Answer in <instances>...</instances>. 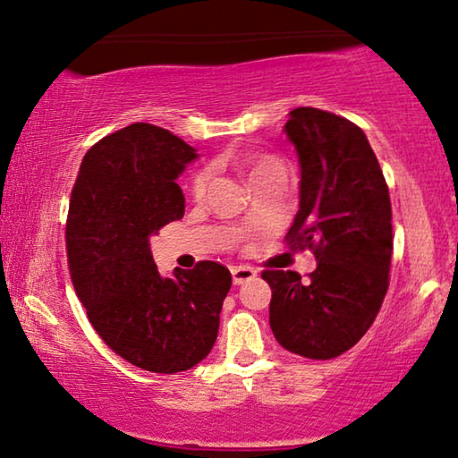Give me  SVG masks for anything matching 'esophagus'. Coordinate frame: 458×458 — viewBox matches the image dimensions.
Wrapping results in <instances>:
<instances>
[{"instance_id":"esophagus-1","label":"esophagus","mask_w":458,"mask_h":458,"mask_svg":"<svg viewBox=\"0 0 458 458\" xmlns=\"http://www.w3.org/2000/svg\"><path fill=\"white\" fill-rule=\"evenodd\" d=\"M232 272V282H234V284L238 286V284H242V282H249V280H253L255 276H257V272L253 267H247V266H234L230 269Z\"/></svg>"}]
</instances>
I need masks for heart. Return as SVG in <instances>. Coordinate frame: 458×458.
I'll list each match as a JSON object with an SVG mask.
<instances>
[{"label": "heart", "instance_id": "obj_1", "mask_svg": "<svg viewBox=\"0 0 458 458\" xmlns=\"http://www.w3.org/2000/svg\"><path fill=\"white\" fill-rule=\"evenodd\" d=\"M242 167L247 170L250 184L257 182V180L266 178V176H272V174H284V164H282L278 157H269V156L242 159ZM209 176L211 174L208 167H203V170L192 174V178H191L192 197L201 199L205 195V191H208V184H209Z\"/></svg>", "mask_w": 458, "mask_h": 458}]
</instances>
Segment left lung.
<instances>
[{
    "mask_svg": "<svg viewBox=\"0 0 458 458\" xmlns=\"http://www.w3.org/2000/svg\"><path fill=\"white\" fill-rule=\"evenodd\" d=\"M284 124L301 165L299 211L288 244L313 249L318 267L267 269L269 326L286 351L334 359L369 330L388 291L392 208L369 140L336 114L296 107Z\"/></svg>",
    "mask_w": 458,
    "mask_h": 458,
    "instance_id": "8db88e82",
    "label": "left lung"
}]
</instances>
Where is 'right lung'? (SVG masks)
<instances>
[{"label": "right lung", "instance_id": "right-lung-1", "mask_svg": "<svg viewBox=\"0 0 458 458\" xmlns=\"http://www.w3.org/2000/svg\"><path fill=\"white\" fill-rule=\"evenodd\" d=\"M197 149L165 128L137 122L101 139L82 159L70 197L68 266L103 343L128 363L178 373L209 355L230 272L216 261L164 278L151 236L184 216L176 184Z\"/></svg>", "mask_w": 458, "mask_h": 458}]
</instances>
